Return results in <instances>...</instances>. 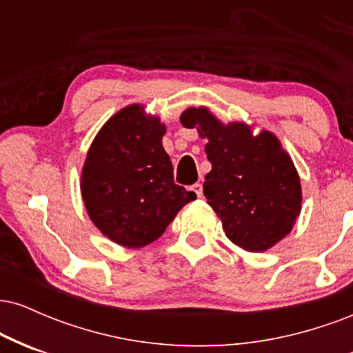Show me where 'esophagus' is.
I'll use <instances>...</instances> for the list:
<instances>
[{"mask_svg":"<svg viewBox=\"0 0 353 353\" xmlns=\"http://www.w3.org/2000/svg\"><path fill=\"white\" fill-rule=\"evenodd\" d=\"M190 190H192V192H196L197 197H202V184H199V182H196L194 185H190Z\"/></svg>","mask_w":353,"mask_h":353,"instance_id":"1","label":"esophagus"}]
</instances>
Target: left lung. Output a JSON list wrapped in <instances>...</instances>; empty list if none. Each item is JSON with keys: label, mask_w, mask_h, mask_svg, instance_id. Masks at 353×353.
I'll return each instance as SVG.
<instances>
[{"label": "left lung", "mask_w": 353, "mask_h": 353, "mask_svg": "<svg viewBox=\"0 0 353 353\" xmlns=\"http://www.w3.org/2000/svg\"><path fill=\"white\" fill-rule=\"evenodd\" d=\"M184 128L208 139L212 169L204 196L230 242L247 252H264L289 236L302 210V185L292 157L274 132L244 121L222 123L209 108H188Z\"/></svg>", "instance_id": "left-lung-1"}]
</instances>
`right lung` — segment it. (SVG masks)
<instances>
[{
  "mask_svg": "<svg viewBox=\"0 0 353 353\" xmlns=\"http://www.w3.org/2000/svg\"><path fill=\"white\" fill-rule=\"evenodd\" d=\"M165 124L129 104L112 114L89 145L81 169V196L103 236L128 249L157 241L196 192L174 184L163 148Z\"/></svg>",
  "mask_w": 353,
  "mask_h": 353,
  "instance_id": "obj_1",
  "label": "right lung"
}]
</instances>
